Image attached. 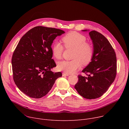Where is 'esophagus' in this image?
<instances>
[{
	"label": "esophagus",
	"instance_id": "obj_1",
	"mask_svg": "<svg viewBox=\"0 0 129 129\" xmlns=\"http://www.w3.org/2000/svg\"><path fill=\"white\" fill-rule=\"evenodd\" d=\"M62 76H69V74H68V73H66L63 72L62 73Z\"/></svg>",
	"mask_w": 129,
	"mask_h": 129
}]
</instances>
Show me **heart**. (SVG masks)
I'll return each mask as SVG.
<instances>
[{
  "mask_svg": "<svg viewBox=\"0 0 129 129\" xmlns=\"http://www.w3.org/2000/svg\"><path fill=\"white\" fill-rule=\"evenodd\" d=\"M62 40L66 49H72L73 60L63 61L58 64V69L60 71L70 74L75 72L81 66L88 65L92 60L94 48L91 43L87 42L86 37L78 32L71 31L63 37ZM53 57L57 60L62 57L64 47L59 42L54 43L51 47Z\"/></svg>",
  "mask_w": 129,
  "mask_h": 129,
  "instance_id": "obj_1",
  "label": "heart"
}]
</instances>
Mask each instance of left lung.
Here are the masks:
<instances>
[{
    "label": "left lung",
    "mask_w": 129,
    "mask_h": 129,
    "mask_svg": "<svg viewBox=\"0 0 129 129\" xmlns=\"http://www.w3.org/2000/svg\"><path fill=\"white\" fill-rule=\"evenodd\" d=\"M89 34L93 44V57L82 70L87 77L79 75L75 88L82 96L91 100L102 96L114 82L117 64L114 49L105 37L95 30Z\"/></svg>",
    "instance_id": "left-lung-1"
}]
</instances>
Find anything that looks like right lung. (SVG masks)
<instances>
[{
	"label": "right lung",
	"instance_id": "add662e5",
	"mask_svg": "<svg viewBox=\"0 0 129 129\" xmlns=\"http://www.w3.org/2000/svg\"><path fill=\"white\" fill-rule=\"evenodd\" d=\"M64 33L56 28L36 26L22 36L16 46L12 58L14 81L29 97L44 96L62 77L61 72L50 70L56 66L51 45L57 36Z\"/></svg>",
	"mask_w": 129,
	"mask_h": 129
}]
</instances>
